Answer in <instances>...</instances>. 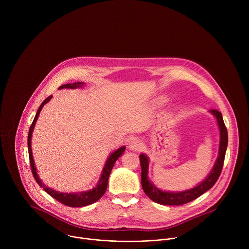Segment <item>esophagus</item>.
<instances>
[{"label": "esophagus", "instance_id": "obj_1", "mask_svg": "<svg viewBox=\"0 0 249 249\" xmlns=\"http://www.w3.org/2000/svg\"><path fill=\"white\" fill-rule=\"evenodd\" d=\"M142 148H143V144H142V142L139 140H133L129 144V149L134 152H139L142 150Z\"/></svg>", "mask_w": 249, "mask_h": 249}]
</instances>
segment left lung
<instances>
[{"label":"left lung","instance_id":"1","mask_svg":"<svg viewBox=\"0 0 249 249\" xmlns=\"http://www.w3.org/2000/svg\"><path fill=\"white\" fill-rule=\"evenodd\" d=\"M210 112L214 115L217 119L218 126L220 129V147H219V155L217 158V160L213 166L211 172L206 178L200 182L197 186L194 188L181 191V192H169V191H162L159 189L157 186H155L149 179L148 177V169H149V159L145 154L140 155V162H141V168H142V174H141V183L142 187H143L144 192L146 195L153 200L154 202L160 204V205H167V206H180L186 203H189L198 197H200L202 194L207 192L209 189H211L214 184L217 182L218 178L221 175L226 151L228 147V131L226 128V125L224 123V119L222 116V113L218 111L217 109H212Z\"/></svg>","mask_w":249,"mask_h":249}]
</instances>
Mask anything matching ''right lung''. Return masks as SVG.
Segmentation results:
<instances>
[{"label": "right lung", "instance_id": "add662e5", "mask_svg": "<svg viewBox=\"0 0 249 249\" xmlns=\"http://www.w3.org/2000/svg\"><path fill=\"white\" fill-rule=\"evenodd\" d=\"M84 86V83L82 82H78V83H73V84H67V85H63L59 88V89H77V88H82ZM52 98V95L48 96L39 106V108L36 112V115H35L33 122L29 128L28 131V138H27V146H28V156H29V161H30V167L32 170V174L34 179L36 180V182L44 189L45 192H47L50 196H52L53 198H55L57 201H59L60 203L69 206V207H85L88 205H90L96 201H98L103 194L106 191V188H107V183H108V178L109 175L111 173V170L114 166L115 161L119 159V157L122 156V154L124 153L126 147H120L119 149H117L116 151H114L113 153L110 154V156L108 157L107 160H106L104 167L102 169L101 175L99 177V180L96 184V186L90 190L88 191H82V192H78V193H62L59 191H55L49 187H47L46 185H44V183H42L41 179H39V176L37 174V170L36 167H35L34 164V160H33V156H32V152H31V137H32V132L35 126V123H36L39 113L42 109V107L44 106V104H46L50 99Z\"/></svg>", "mask_w": 249, "mask_h": 249}]
</instances>
